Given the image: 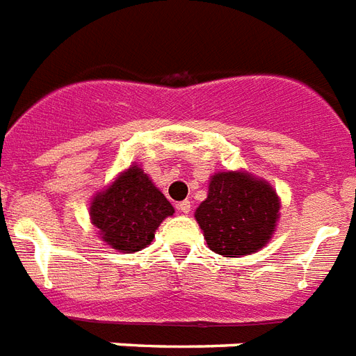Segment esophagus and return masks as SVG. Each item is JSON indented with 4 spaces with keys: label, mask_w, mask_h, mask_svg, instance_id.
<instances>
[{
    "label": "esophagus",
    "mask_w": 356,
    "mask_h": 356,
    "mask_svg": "<svg viewBox=\"0 0 356 356\" xmlns=\"http://www.w3.org/2000/svg\"><path fill=\"white\" fill-rule=\"evenodd\" d=\"M190 209H192L190 201H181V203H177V211L181 212V214H188Z\"/></svg>",
    "instance_id": "34e87169"
}]
</instances>
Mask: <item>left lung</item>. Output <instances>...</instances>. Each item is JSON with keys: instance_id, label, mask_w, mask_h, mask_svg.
Masks as SVG:
<instances>
[{"instance_id": "8db88e82", "label": "left lung", "mask_w": 356, "mask_h": 356, "mask_svg": "<svg viewBox=\"0 0 356 356\" xmlns=\"http://www.w3.org/2000/svg\"><path fill=\"white\" fill-rule=\"evenodd\" d=\"M281 200L268 181L245 170L211 175L207 200L195 209L207 245L223 257L257 253L277 231Z\"/></svg>"}]
</instances>
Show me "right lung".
<instances>
[{"instance_id": "1", "label": "right lung", "mask_w": 356, "mask_h": 356, "mask_svg": "<svg viewBox=\"0 0 356 356\" xmlns=\"http://www.w3.org/2000/svg\"><path fill=\"white\" fill-rule=\"evenodd\" d=\"M173 212L166 195L134 162L94 194L88 214L105 245L120 253H136L153 242L159 225Z\"/></svg>"}]
</instances>
